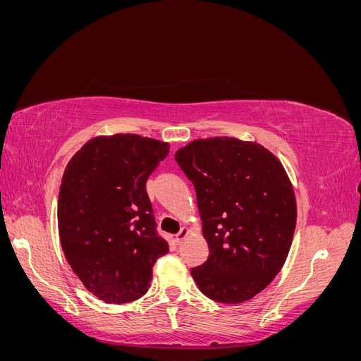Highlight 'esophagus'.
I'll use <instances>...</instances> for the list:
<instances>
[{
	"instance_id": "34e87169",
	"label": "esophagus",
	"mask_w": 361,
	"mask_h": 361,
	"mask_svg": "<svg viewBox=\"0 0 361 361\" xmlns=\"http://www.w3.org/2000/svg\"><path fill=\"white\" fill-rule=\"evenodd\" d=\"M188 233H190V231H188V228H187V227H183V228H180V232H179V233H178L176 236H174V243H176V244H180V243L183 241V239L188 236Z\"/></svg>"
}]
</instances>
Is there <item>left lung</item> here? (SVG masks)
<instances>
[{"mask_svg": "<svg viewBox=\"0 0 361 361\" xmlns=\"http://www.w3.org/2000/svg\"><path fill=\"white\" fill-rule=\"evenodd\" d=\"M192 182L209 257L191 269L218 302L253 298L279 274L297 224L293 188L264 146L232 137L195 140L174 155Z\"/></svg>", "mask_w": 361, "mask_h": 361, "instance_id": "left-lung-1", "label": "left lung"}]
</instances>
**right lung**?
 <instances>
[{
	"label": "right lung",
	"instance_id": "obj_1",
	"mask_svg": "<svg viewBox=\"0 0 361 361\" xmlns=\"http://www.w3.org/2000/svg\"><path fill=\"white\" fill-rule=\"evenodd\" d=\"M169 145L135 134L97 137L69 161L59 194V233L82 285L110 304L147 292L152 268L169 253L146 182Z\"/></svg>",
	"mask_w": 361,
	"mask_h": 361
}]
</instances>
